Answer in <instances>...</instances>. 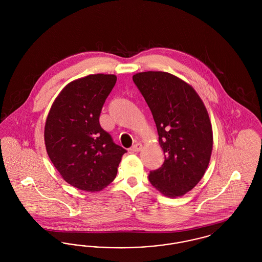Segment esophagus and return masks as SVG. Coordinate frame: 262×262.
I'll use <instances>...</instances> for the list:
<instances>
[{
    "label": "esophagus",
    "instance_id": "obj_1",
    "mask_svg": "<svg viewBox=\"0 0 262 262\" xmlns=\"http://www.w3.org/2000/svg\"><path fill=\"white\" fill-rule=\"evenodd\" d=\"M142 148H143V146H142V144H141V143H136L135 145H133V146H132L130 150H132L133 152H138V151L142 150Z\"/></svg>",
    "mask_w": 262,
    "mask_h": 262
}]
</instances>
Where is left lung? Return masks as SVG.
Returning a JSON list of instances; mask_svg holds the SVG:
<instances>
[{"instance_id": "obj_1", "label": "left lung", "mask_w": 262, "mask_h": 262, "mask_svg": "<svg viewBox=\"0 0 262 262\" xmlns=\"http://www.w3.org/2000/svg\"><path fill=\"white\" fill-rule=\"evenodd\" d=\"M133 80L146 101L165 155L149 182L167 198L183 196L200 183L211 157L213 133L204 103L183 79L166 72H144Z\"/></svg>"}]
</instances>
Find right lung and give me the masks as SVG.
<instances>
[{
	"mask_svg": "<svg viewBox=\"0 0 262 262\" xmlns=\"http://www.w3.org/2000/svg\"><path fill=\"white\" fill-rule=\"evenodd\" d=\"M115 75H89L67 84L53 102L44 139L48 156L62 179L85 191H100L115 180L126 150L99 124Z\"/></svg>",
	"mask_w": 262,
	"mask_h": 262,
	"instance_id": "right-lung-1",
	"label": "right lung"
}]
</instances>
